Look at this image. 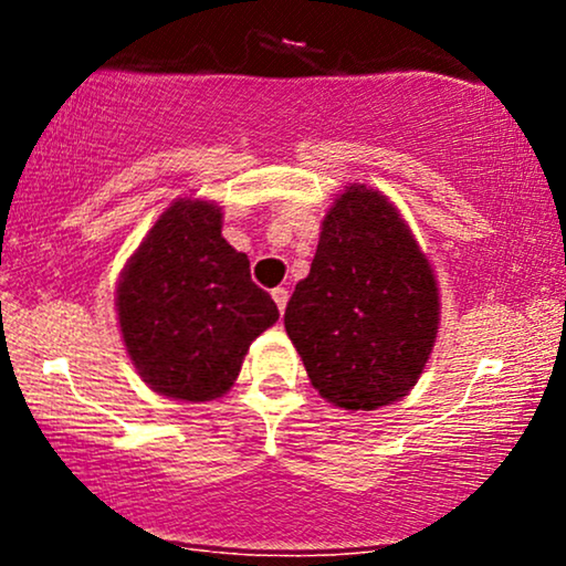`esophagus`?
<instances>
[{
	"label": "esophagus",
	"mask_w": 566,
	"mask_h": 566,
	"mask_svg": "<svg viewBox=\"0 0 566 566\" xmlns=\"http://www.w3.org/2000/svg\"><path fill=\"white\" fill-rule=\"evenodd\" d=\"M271 297H274V303L279 305V311L287 308V301H290L287 287H274V290H271Z\"/></svg>",
	"instance_id": "34e87169"
}]
</instances>
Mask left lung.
Returning <instances> with one entry per match:
<instances>
[{
	"instance_id": "left-lung-1",
	"label": "left lung",
	"mask_w": 566,
	"mask_h": 566,
	"mask_svg": "<svg viewBox=\"0 0 566 566\" xmlns=\"http://www.w3.org/2000/svg\"><path fill=\"white\" fill-rule=\"evenodd\" d=\"M284 327L311 386L335 407L394 405L418 382L439 333V287L380 191L350 184L333 201Z\"/></svg>"
}]
</instances>
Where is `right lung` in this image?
I'll return each mask as SVG.
<instances>
[{
    "label": "right lung",
    "mask_w": 566,
    "mask_h": 566,
    "mask_svg": "<svg viewBox=\"0 0 566 566\" xmlns=\"http://www.w3.org/2000/svg\"><path fill=\"white\" fill-rule=\"evenodd\" d=\"M223 212L175 199L129 258L116 314L135 369L154 391L180 401L223 396L276 303L250 279V261L226 242Z\"/></svg>",
    "instance_id": "1"
}]
</instances>
